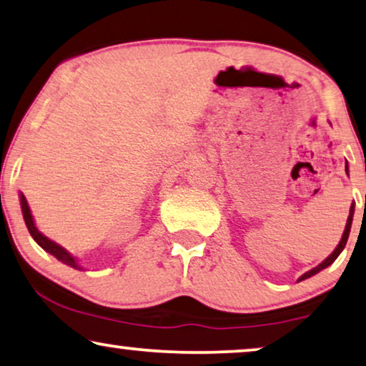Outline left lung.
Wrapping results in <instances>:
<instances>
[{"mask_svg":"<svg viewBox=\"0 0 366 366\" xmlns=\"http://www.w3.org/2000/svg\"><path fill=\"white\" fill-rule=\"evenodd\" d=\"M347 174H348V166H347ZM353 210H355V207L352 205V207H350V215H348V219H347V225H345V230H343V235H342V240H340V244L337 245V249L332 252V255L330 257H327L325 260L322 262L320 265H317L315 269H312L310 272H307V274H303L300 279L298 280H305V279H308V277H312V275H315V274H318V272L320 270H323V269H327L328 265H332L333 262L337 260V257L340 255V252H342L343 249H345V245H347V240H348V235H350V229H352V220H353Z\"/></svg>","mask_w":366,"mask_h":366,"instance_id":"obj_1","label":"left lung"}]
</instances>
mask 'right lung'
I'll return each instance as SVG.
<instances>
[{"label":"right lung","mask_w":366,"mask_h":366,"mask_svg":"<svg viewBox=\"0 0 366 366\" xmlns=\"http://www.w3.org/2000/svg\"><path fill=\"white\" fill-rule=\"evenodd\" d=\"M19 199H21V210H23L24 222H26V227H28V230H29L31 237H33V239L36 240V244H38V245L41 247V249H44L46 252H49L51 255H54L56 259L63 262V264L69 265V267H73V269H79V265L76 264V259H74L73 255L69 254L68 250H64L63 247L56 244V242L49 240L48 237H44L43 234L39 232L38 229H36L34 220H33V215H31L29 205H28V202H26V197H24V195L21 194V195H19Z\"/></svg>","instance_id":"right-lung-1"}]
</instances>
